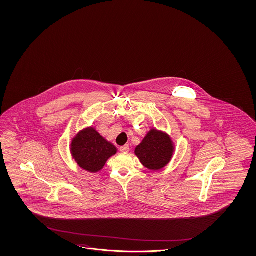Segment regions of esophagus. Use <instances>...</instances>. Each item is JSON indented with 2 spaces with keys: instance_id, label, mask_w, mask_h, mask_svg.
<instances>
[{
  "instance_id": "1",
  "label": "esophagus",
  "mask_w": 256,
  "mask_h": 256,
  "mask_svg": "<svg viewBox=\"0 0 256 256\" xmlns=\"http://www.w3.org/2000/svg\"><path fill=\"white\" fill-rule=\"evenodd\" d=\"M120 151H121L122 153H126V152H128V151H130V146H128V144H126L124 146H121V148H120Z\"/></svg>"
}]
</instances>
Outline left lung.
Listing matches in <instances>:
<instances>
[{"mask_svg":"<svg viewBox=\"0 0 256 256\" xmlns=\"http://www.w3.org/2000/svg\"><path fill=\"white\" fill-rule=\"evenodd\" d=\"M174 149V142L168 133L151 128L134 153L148 170H158L170 163Z\"/></svg>","mask_w":256,"mask_h":256,"instance_id":"obj_1","label":"left lung"}]
</instances>
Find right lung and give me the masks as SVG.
Here are the masks:
<instances>
[{
    "label": "right lung",
    "instance_id": "add662e5",
    "mask_svg": "<svg viewBox=\"0 0 256 256\" xmlns=\"http://www.w3.org/2000/svg\"><path fill=\"white\" fill-rule=\"evenodd\" d=\"M70 153L78 167L89 172H98L108 158L117 153L116 146L102 137L94 126L84 128L72 138Z\"/></svg>",
    "mask_w": 256,
    "mask_h": 256
}]
</instances>
